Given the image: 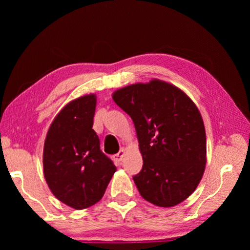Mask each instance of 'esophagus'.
I'll list each match as a JSON object with an SVG mask.
<instances>
[{
  "label": "esophagus",
  "instance_id": "esophagus-1",
  "mask_svg": "<svg viewBox=\"0 0 250 250\" xmlns=\"http://www.w3.org/2000/svg\"><path fill=\"white\" fill-rule=\"evenodd\" d=\"M125 155V147H122V149L119 152H118L117 154H115V155L112 156V159H113V161H115L117 164H120L121 161L124 160Z\"/></svg>",
  "mask_w": 250,
  "mask_h": 250
}]
</instances>
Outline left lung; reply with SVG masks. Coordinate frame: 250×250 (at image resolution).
<instances>
[{
	"mask_svg": "<svg viewBox=\"0 0 250 250\" xmlns=\"http://www.w3.org/2000/svg\"><path fill=\"white\" fill-rule=\"evenodd\" d=\"M112 99L134 124L143 159L142 170L133 176L139 193L160 207L180 204L205 171L206 133L196 104L159 79L120 88Z\"/></svg>",
	"mask_w": 250,
	"mask_h": 250,
	"instance_id": "8db88e82",
	"label": "left lung"
}]
</instances>
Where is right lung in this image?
I'll use <instances>...</instances> for the list:
<instances>
[{"mask_svg":"<svg viewBox=\"0 0 250 250\" xmlns=\"http://www.w3.org/2000/svg\"><path fill=\"white\" fill-rule=\"evenodd\" d=\"M96 104L95 94L71 100L55 117L44 143L46 183L57 200L75 209L98 203L117 171L92 129Z\"/></svg>","mask_w":250,"mask_h":250,"instance_id":"1","label":"right lung"}]
</instances>
